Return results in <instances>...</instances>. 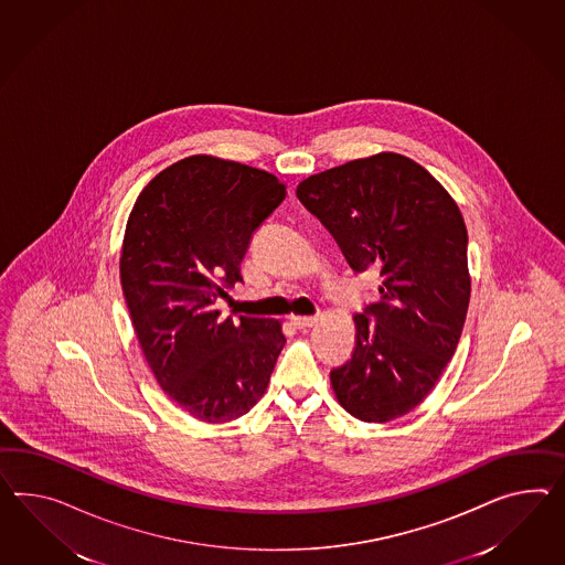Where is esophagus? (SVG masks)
<instances>
[{"mask_svg": "<svg viewBox=\"0 0 565 565\" xmlns=\"http://www.w3.org/2000/svg\"><path fill=\"white\" fill-rule=\"evenodd\" d=\"M290 321H292V326H295V328L303 330V328H311V326H316V323H318V316H292Z\"/></svg>", "mask_w": 565, "mask_h": 565, "instance_id": "obj_1", "label": "esophagus"}]
</instances>
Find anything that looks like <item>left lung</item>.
I'll return each mask as SVG.
<instances>
[{"instance_id":"1","label":"left lung","mask_w":565,"mask_h":565,"mask_svg":"<svg viewBox=\"0 0 565 565\" xmlns=\"http://www.w3.org/2000/svg\"><path fill=\"white\" fill-rule=\"evenodd\" d=\"M352 270L376 266L381 299L354 316L352 359L330 373L338 402L362 422L405 416L447 369L471 295L467 227L449 192L416 161L379 153L297 186Z\"/></svg>"}]
</instances>
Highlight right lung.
Masks as SVG:
<instances>
[{
    "label": "right lung",
    "instance_id": "right-lung-1",
    "mask_svg": "<svg viewBox=\"0 0 565 565\" xmlns=\"http://www.w3.org/2000/svg\"><path fill=\"white\" fill-rule=\"evenodd\" d=\"M285 196L264 170L192 156L130 211L120 254L130 321L161 390L192 418H239L268 387L287 342L280 321L223 318L217 299L244 282L249 239Z\"/></svg>",
    "mask_w": 565,
    "mask_h": 565
}]
</instances>
